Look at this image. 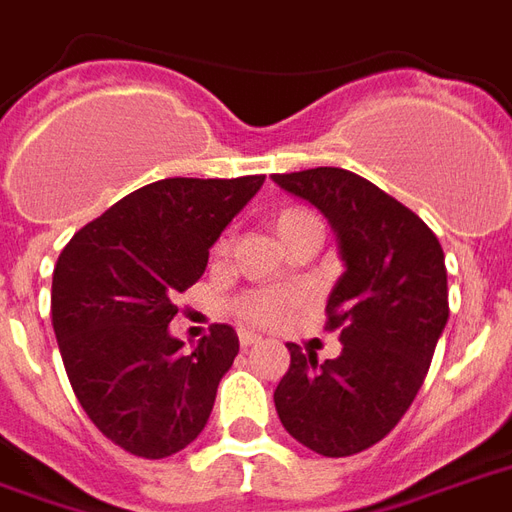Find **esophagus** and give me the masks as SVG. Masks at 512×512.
<instances>
[{
    "instance_id": "obj_1",
    "label": "esophagus",
    "mask_w": 512,
    "mask_h": 512,
    "mask_svg": "<svg viewBox=\"0 0 512 512\" xmlns=\"http://www.w3.org/2000/svg\"><path fill=\"white\" fill-rule=\"evenodd\" d=\"M238 342H241V347H255L257 342H260V336H257V333H252V331H238Z\"/></svg>"
}]
</instances>
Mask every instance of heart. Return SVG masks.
I'll return each instance as SVG.
<instances>
[{
  "label": "heart",
  "instance_id": "heart-1",
  "mask_svg": "<svg viewBox=\"0 0 512 512\" xmlns=\"http://www.w3.org/2000/svg\"><path fill=\"white\" fill-rule=\"evenodd\" d=\"M304 227H320V219L314 217L312 211H306V208H282L274 217V230L282 241L295 236ZM219 249H225V241L219 244ZM295 304H298L295 295L263 290V293H249L244 298H238L236 312L238 317H244L246 323L252 325H276L285 320Z\"/></svg>",
  "mask_w": 512,
  "mask_h": 512
}]
</instances>
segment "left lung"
<instances>
[{
  "mask_svg": "<svg viewBox=\"0 0 512 512\" xmlns=\"http://www.w3.org/2000/svg\"><path fill=\"white\" fill-rule=\"evenodd\" d=\"M336 233L344 274L328 295L342 352L317 363L287 344L290 369L274 404L287 434L320 456L372 448L410 410L448 325V271L426 222L372 181L342 168L276 173Z\"/></svg>",
  "mask_w": 512,
  "mask_h": 512,
  "instance_id": "left-lung-1",
  "label": "left lung"
}]
</instances>
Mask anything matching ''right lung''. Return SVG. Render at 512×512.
<instances>
[{
    "label": "right lung",
    "mask_w": 512,
    "mask_h": 512,
    "mask_svg": "<svg viewBox=\"0 0 512 512\" xmlns=\"http://www.w3.org/2000/svg\"><path fill=\"white\" fill-rule=\"evenodd\" d=\"M263 181H154L59 255L51 317L64 369L94 426L132 456H173L206 429L238 336L217 325L187 350L168 325L176 295L203 276L208 249Z\"/></svg>",
    "instance_id": "right-lung-1"
}]
</instances>
